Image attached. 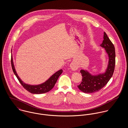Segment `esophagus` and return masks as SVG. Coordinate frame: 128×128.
Segmentation results:
<instances>
[{
    "mask_svg": "<svg viewBox=\"0 0 128 128\" xmlns=\"http://www.w3.org/2000/svg\"><path fill=\"white\" fill-rule=\"evenodd\" d=\"M70 68H71V69L72 70H77V66H75V64H70Z\"/></svg>",
    "mask_w": 128,
    "mask_h": 128,
    "instance_id": "obj_1",
    "label": "esophagus"
}]
</instances>
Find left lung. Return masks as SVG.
Segmentation results:
<instances>
[{
  "label": "left lung",
  "mask_w": 128,
  "mask_h": 128,
  "mask_svg": "<svg viewBox=\"0 0 128 128\" xmlns=\"http://www.w3.org/2000/svg\"><path fill=\"white\" fill-rule=\"evenodd\" d=\"M100 46L105 49L108 56L109 60L108 68L104 73L96 75H92L85 70H80L82 76V81L77 87L80 91L85 93L94 92L101 90L110 81L114 71L115 47L105 32L104 34V40Z\"/></svg>",
  "instance_id": "left-lung-1"
}]
</instances>
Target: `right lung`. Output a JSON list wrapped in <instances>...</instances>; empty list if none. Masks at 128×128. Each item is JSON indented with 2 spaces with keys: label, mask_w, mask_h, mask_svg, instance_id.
<instances>
[{
  "label": "right lung",
  "mask_w": 128,
  "mask_h": 128,
  "mask_svg": "<svg viewBox=\"0 0 128 128\" xmlns=\"http://www.w3.org/2000/svg\"><path fill=\"white\" fill-rule=\"evenodd\" d=\"M11 66L13 70V71L17 78L18 79V81L21 84V85L23 86V87L26 90L34 94H43L47 92H48L50 91L51 90L53 89V88L54 87L55 84L60 76V75L63 72L62 70H60L58 71L56 73H54L53 75H52L46 82L44 83L37 85H28L24 83L23 82L21 79L18 77V74H17L15 68V66L13 64V57L12 55L11 56Z\"/></svg>",
  "instance_id": "obj_1"
}]
</instances>
